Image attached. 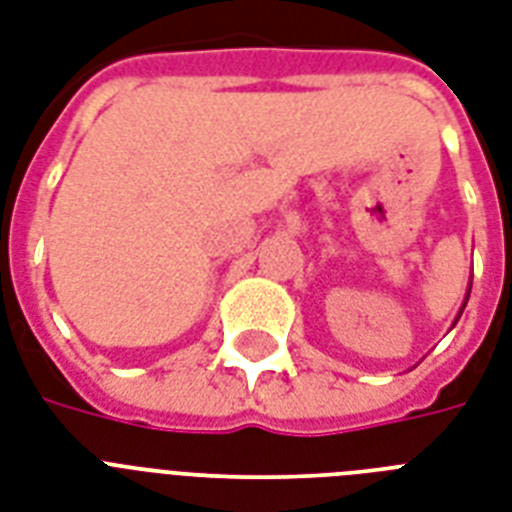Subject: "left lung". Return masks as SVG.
I'll list each match as a JSON object with an SVG mask.
<instances>
[{
	"mask_svg": "<svg viewBox=\"0 0 512 512\" xmlns=\"http://www.w3.org/2000/svg\"><path fill=\"white\" fill-rule=\"evenodd\" d=\"M468 297H470V289H468V295H465V303H462L460 313H457V319H460V316H462V311H465V305H468ZM457 319H454V324H457Z\"/></svg>",
	"mask_w": 512,
	"mask_h": 512,
	"instance_id": "1",
	"label": "left lung"
}]
</instances>
